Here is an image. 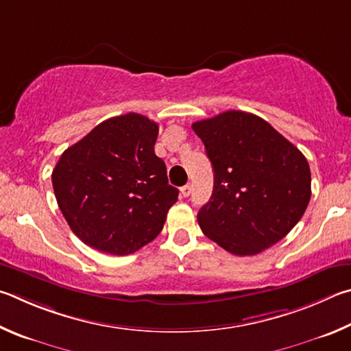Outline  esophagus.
Returning <instances> with one entry per match:
<instances>
[{
    "instance_id": "esophagus-1",
    "label": "esophagus",
    "mask_w": 351,
    "mask_h": 351,
    "mask_svg": "<svg viewBox=\"0 0 351 351\" xmlns=\"http://www.w3.org/2000/svg\"><path fill=\"white\" fill-rule=\"evenodd\" d=\"M180 194L183 195V197H188L189 194H191V185H185L180 188Z\"/></svg>"
}]
</instances>
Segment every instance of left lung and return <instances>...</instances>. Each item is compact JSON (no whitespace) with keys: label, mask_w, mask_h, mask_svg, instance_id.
I'll use <instances>...</instances> for the list:
<instances>
[{"label":"left lung","mask_w":351,"mask_h":351,"mask_svg":"<svg viewBox=\"0 0 351 351\" xmlns=\"http://www.w3.org/2000/svg\"><path fill=\"white\" fill-rule=\"evenodd\" d=\"M193 129L214 169L213 195L197 214L204 234L236 256L259 254L284 239L311 197L304 154L243 110L195 121Z\"/></svg>","instance_id":"obj_1"}]
</instances>
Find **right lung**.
I'll list each match as a JSON object with an SVG mask.
<instances>
[{"mask_svg":"<svg viewBox=\"0 0 351 351\" xmlns=\"http://www.w3.org/2000/svg\"><path fill=\"white\" fill-rule=\"evenodd\" d=\"M158 125L129 112L101 121L61 154L52 185L80 241L126 256L152 242L179 197L154 152Z\"/></svg>","mask_w":351,"mask_h":351,"instance_id":"obj_1","label":"right lung"}]
</instances>
